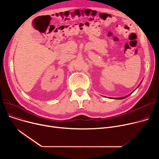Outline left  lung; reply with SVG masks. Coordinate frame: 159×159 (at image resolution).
<instances>
[{
  "instance_id": "8db88e82",
  "label": "left lung",
  "mask_w": 159,
  "mask_h": 159,
  "mask_svg": "<svg viewBox=\"0 0 159 159\" xmlns=\"http://www.w3.org/2000/svg\"><path fill=\"white\" fill-rule=\"evenodd\" d=\"M131 94H129V95H127V96H126V97H120V98H116V99H123V98H126V97H128L129 95H130Z\"/></svg>"
}]
</instances>
